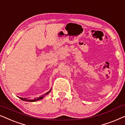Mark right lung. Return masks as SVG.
Returning <instances> with one entry per match:
<instances>
[{
  "label": "right lung",
  "instance_id": "add662e5",
  "mask_svg": "<svg viewBox=\"0 0 125 125\" xmlns=\"http://www.w3.org/2000/svg\"><path fill=\"white\" fill-rule=\"evenodd\" d=\"M51 91V89H50V90H49V92H48L47 93H46L45 94H43V95H41V96H40L39 97H38V98H34V100H30V99H28V98H21V97H19V98L21 99V100H23V101H28V102H35V101H38V100H42V99L43 98V97L45 96V95H47L48 94H49V92H50Z\"/></svg>",
  "mask_w": 125,
  "mask_h": 125
}]
</instances>
